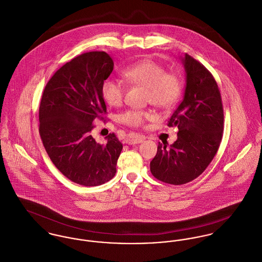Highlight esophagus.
<instances>
[{
    "instance_id": "34e87169",
    "label": "esophagus",
    "mask_w": 262,
    "mask_h": 262,
    "mask_svg": "<svg viewBox=\"0 0 262 262\" xmlns=\"http://www.w3.org/2000/svg\"><path fill=\"white\" fill-rule=\"evenodd\" d=\"M142 141H143V138L141 136H134V137L126 138L123 142L127 143V144H137V143H141Z\"/></svg>"
}]
</instances>
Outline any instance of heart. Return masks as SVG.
I'll use <instances>...</instances> for the list:
<instances>
[{"instance_id":"heart-1","label":"heart","mask_w":262,"mask_h":262,"mask_svg":"<svg viewBox=\"0 0 262 262\" xmlns=\"http://www.w3.org/2000/svg\"><path fill=\"white\" fill-rule=\"evenodd\" d=\"M124 80L129 83L141 85L146 89L145 100L160 108H170L179 101L182 84L181 79L152 60H142L122 71ZM125 89L121 81L106 79L101 84V96L103 101L111 106L120 105L124 97ZM150 119V114L144 111H127L121 115L122 123L139 127Z\"/></svg>"}]
</instances>
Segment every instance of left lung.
Listing matches in <instances>:
<instances>
[{
  "label": "left lung",
  "instance_id": "8db88e82",
  "mask_svg": "<svg viewBox=\"0 0 262 262\" xmlns=\"http://www.w3.org/2000/svg\"><path fill=\"white\" fill-rule=\"evenodd\" d=\"M186 76L184 96L167 122L178 126L169 147L159 143L150 172L159 181L184 184L200 177L219 150L223 133V107L219 85L199 60L181 59Z\"/></svg>",
  "mask_w": 262,
  "mask_h": 262
}]
</instances>
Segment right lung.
Segmentation results:
<instances>
[{
  "mask_svg": "<svg viewBox=\"0 0 262 262\" xmlns=\"http://www.w3.org/2000/svg\"><path fill=\"white\" fill-rule=\"evenodd\" d=\"M113 70L105 52L81 54L55 73L40 100L39 132L47 154L64 177L84 186L111 181L122 149L114 133L101 144L92 136L93 122L106 114L101 84Z\"/></svg>",
  "mask_w": 262,
  "mask_h": 262,
  "instance_id": "add662e5",
  "label": "right lung"
}]
</instances>
